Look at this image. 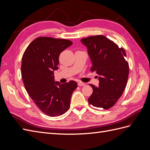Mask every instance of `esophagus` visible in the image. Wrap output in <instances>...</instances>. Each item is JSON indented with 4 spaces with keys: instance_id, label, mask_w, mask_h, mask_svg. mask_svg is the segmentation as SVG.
Segmentation results:
<instances>
[{
    "instance_id": "1",
    "label": "esophagus",
    "mask_w": 150,
    "mask_h": 150,
    "mask_svg": "<svg viewBox=\"0 0 150 150\" xmlns=\"http://www.w3.org/2000/svg\"><path fill=\"white\" fill-rule=\"evenodd\" d=\"M78 84L79 86H83L85 85V83H84L83 82H81V81H80V82H78Z\"/></svg>"
}]
</instances>
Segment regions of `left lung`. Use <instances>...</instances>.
Masks as SVG:
<instances>
[{
	"label": "left lung",
	"instance_id": "1",
	"mask_svg": "<svg viewBox=\"0 0 150 150\" xmlns=\"http://www.w3.org/2000/svg\"><path fill=\"white\" fill-rule=\"evenodd\" d=\"M88 48L92 62L91 71L96 72L99 86L90 84L93 93L88 102L93 106L108 110L121 96L126 86L129 65L125 49L102 35L81 40Z\"/></svg>",
	"mask_w": 150,
	"mask_h": 150
}]
</instances>
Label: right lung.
Here are the masks:
<instances>
[{"instance_id":"obj_1","label":"right lung","mask_w":150,"mask_h":150,"mask_svg":"<svg viewBox=\"0 0 150 150\" xmlns=\"http://www.w3.org/2000/svg\"><path fill=\"white\" fill-rule=\"evenodd\" d=\"M72 42L69 40L40 37L34 39L22 56V78L30 98L39 110L49 116H59L70 106L72 93L78 87L70 81H54L60 54Z\"/></svg>"}]
</instances>
